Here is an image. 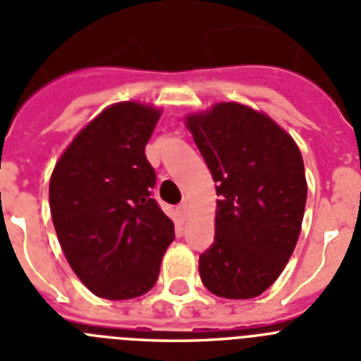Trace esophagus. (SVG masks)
Segmentation results:
<instances>
[{
    "label": "esophagus",
    "mask_w": 361,
    "mask_h": 361,
    "mask_svg": "<svg viewBox=\"0 0 361 361\" xmlns=\"http://www.w3.org/2000/svg\"><path fill=\"white\" fill-rule=\"evenodd\" d=\"M176 213H178V216H180L181 222H185L187 216H189V205H187L185 202H181V204L176 207Z\"/></svg>",
    "instance_id": "1"
}]
</instances>
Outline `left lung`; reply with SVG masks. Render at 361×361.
Returning <instances> with one entry per match:
<instances>
[{"mask_svg": "<svg viewBox=\"0 0 361 361\" xmlns=\"http://www.w3.org/2000/svg\"><path fill=\"white\" fill-rule=\"evenodd\" d=\"M185 126L218 195L214 242L200 255V279L218 298H257L283 274L301 233V150L269 115L240 102L189 114Z\"/></svg>", "mask_w": 361, "mask_h": 361, "instance_id": "obj_1", "label": "left lung"}]
</instances>
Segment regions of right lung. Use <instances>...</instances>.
<instances>
[{
    "label": "right lung",
    "mask_w": 361,
    "mask_h": 361,
    "mask_svg": "<svg viewBox=\"0 0 361 361\" xmlns=\"http://www.w3.org/2000/svg\"><path fill=\"white\" fill-rule=\"evenodd\" d=\"M161 108L124 101L84 126L56 161L49 207L63 255L99 298L147 293L159 275L174 224L152 198L156 172L145 147Z\"/></svg>",
    "instance_id": "add662e5"
}]
</instances>
